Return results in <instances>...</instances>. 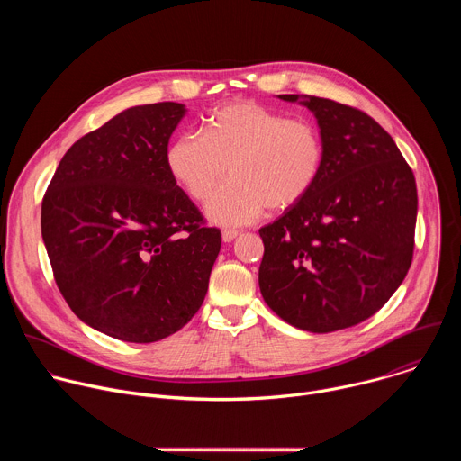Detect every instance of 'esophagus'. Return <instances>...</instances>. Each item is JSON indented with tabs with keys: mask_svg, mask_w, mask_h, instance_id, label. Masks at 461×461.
Instances as JSON below:
<instances>
[{
	"mask_svg": "<svg viewBox=\"0 0 461 461\" xmlns=\"http://www.w3.org/2000/svg\"><path fill=\"white\" fill-rule=\"evenodd\" d=\"M239 237V231H235V230H224L222 231V240L224 242H231V240H235Z\"/></svg>",
	"mask_w": 461,
	"mask_h": 461,
	"instance_id": "obj_1",
	"label": "esophagus"
}]
</instances>
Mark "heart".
I'll return each mask as SVG.
<instances>
[{"label": "heart", "mask_w": 461, "mask_h": 461, "mask_svg": "<svg viewBox=\"0 0 461 461\" xmlns=\"http://www.w3.org/2000/svg\"><path fill=\"white\" fill-rule=\"evenodd\" d=\"M175 182L193 201H206L208 219L240 228L267 212H286L313 189L324 164L319 129L255 102L226 104L212 113L204 135L184 133L166 153Z\"/></svg>", "instance_id": "obj_1"}]
</instances>
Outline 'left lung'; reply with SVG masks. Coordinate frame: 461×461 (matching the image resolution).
Listing matches in <instances>:
<instances>
[{"instance_id":"8db88e82","label":"left lung","mask_w":461,"mask_h":461,"mask_svg":"<svg viewBox=\"0 0 461 461\" xmlns=\"http://www.w3.org/2000/svg\"><path fill=\"white\" fill-rule=\"evenodd\" d=\"M279 98L313 113L324 164L304 199L258 230V288L288 324L313 334L343 330L374 315L411 268L414 173L366 113L317 96Z\"/></svg>"}]
</instances>
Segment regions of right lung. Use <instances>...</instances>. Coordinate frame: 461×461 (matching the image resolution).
Instances as JSON below:
<instances>
[{"label":"right lung","instance_id":"add662e5","mask_svg":"<svg viewBox=\"0 0 461 461\" xmlns=\"http://www.w3.org/2000/svg\"><path fill=\"white\" fill-rule=\"evenodd\" d=\"M184 114L176 102L122 111L63 155L41 203L63 299L120 341L180 330L203 306L221 251V231L204 226L166 164Z\"/></svg>","mask_w":461,"mask_h":461}]
</instances>
